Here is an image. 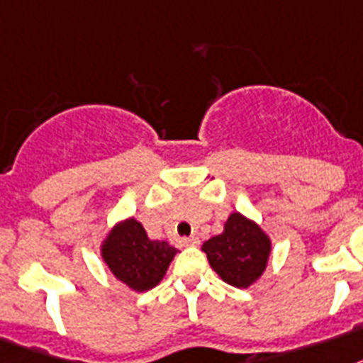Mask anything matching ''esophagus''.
<instances>
[{
    "instance_id": "esophagus-1",
    "label": "esophagus",
    "mask_w": 363,
    "mask_h": 363,
    "mask_svg": "<svg viewBox=\"0 0 363 363\" xmlns=\"http://www.w3.org/2000/svg\"><path fill=\"white\" fill-rule=\"evenodd\" d=\"M181 244L182 246H197V244H199V238L197 237H188V238H182L181 240Z\"/></svg>"
}]
</instances>
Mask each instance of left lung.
Returning <instances> with one entry per match:
<instances>
[{"mask_svg":"<svg viewBox=\"0 0 363 363\" xmlns=\"http://www.w3.org/2000/svg\"><path fill=\"white\" fill-rule=\"evenodd\" d=\"M201 250L207 253L212 270L225 284L248 289L267 270L272 240L255 220L235 211L223 223V231L203 242Z\"/></svg>","mask_w":363,"mask_h":363,"instance_id":"obj_1","label":"left lung"}]
</instances>
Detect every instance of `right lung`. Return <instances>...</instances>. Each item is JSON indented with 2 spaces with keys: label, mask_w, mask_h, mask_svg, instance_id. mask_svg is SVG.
<instances>
[{
  "label": "right lung",
  "mask_w": 363,
  "mask_h": 363,
  "mask_svg": "<svg viewBox=\"0 0 363 363\" xmlns=\"http://www.w3.org/2000/svg\"><path fill=\"white\" fill-rule=\"evenodd\" d=\"M177 252L167 240L149 238L134 216L113 223L100 242V257L108 270L134 293H145L160 284Z\"/></svg>",
  "instance_id": "right-lung-1"
}]
</instances>
